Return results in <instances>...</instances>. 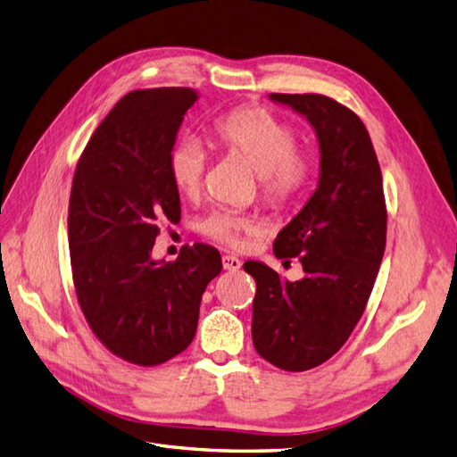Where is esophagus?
<instances>
[{"mask_svg": "<svg viewBox=\"0 0 457 457\" xmlns=\"http://www.w3.org/2000/svg\"><path fill=\"white\" fill-rule=\"evenodd\" d=\"M221 264H224V268L228 272H237L241 268V261L237 259L236 254H224V259H221Z\"/></svg>", "mask_w": 457, "mask_h": 457, "instance_id": "34e87169", "label": "esophagus"}]
</instances>
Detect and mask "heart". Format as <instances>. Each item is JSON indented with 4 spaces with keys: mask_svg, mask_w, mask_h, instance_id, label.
Listing matches in <instances>:
<instances>
[{
    "mask_svg": "<svg viewBox=\"0 0 457 457\" xmlns=\"http://www.w3.org/2000/svg\"><path fill=\"white\" fill-rule=\"evenodd\" d=\"M212 137L221 150L259 175L262 196L270 204L294 203L307 189L312 175L311 154L295 146L294 129L268 110L249 106L221 115L212 125ZM206 166V150L193 137L178 140L168 154L171 183L185 196L201 193ZM201 229L218 243L239 247L243 236L256 233L261 226L249 216L220 210L203 221Z\"/></svg>",
    "mask_w": 457,
    "mask_h": 457,
    "instance_id": "obj_1",
    "label": "heart"
}]
</instances>
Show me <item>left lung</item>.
I'll return each instance as SVG.
<instances>
[{"label":"left lung","instance_id":"1","mask_svg":"<svg viewBox=\"0 0 457 457\" xmlns=\"http://www.w3.org/2000/svg\"><path fill=\"white\" fill-rule=\"evenodd\" d=\"M317 133V191L278 233V259L297 256L303 276L282 279L270 266L243 264L256 282L253 344L278 369L309 370L347 342L362 317L386 247L382 173L367 127L322 95H270Z\"/></svg>","mask_w":457,"mask_h":457}]
</instances>
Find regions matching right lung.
<instances>
[{"label":"right lung","instance_id":"obj_1","mask_svg":"<svg viewBox=\"0 0 457 457\" xmlns=\"http://www.w3.org/2000/svg\"><path fill=\"white\" fill-rule=\"evenodd\" d=\"M193 88L129 92L90 137L69 198V253L79 305L113 355L154 367L189 347L220 253L204 243L173 262L152 259L156 220L178 221L168 154Z\"/></svg>","mask_w":457,"mask_h":457}]
</instances>
